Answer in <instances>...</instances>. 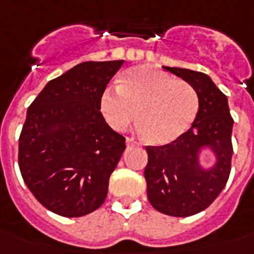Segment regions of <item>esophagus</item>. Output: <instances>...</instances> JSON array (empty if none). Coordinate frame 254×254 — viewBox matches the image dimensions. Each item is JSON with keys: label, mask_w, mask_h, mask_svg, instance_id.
I'll return each instance as SVG.
<instances>
[{"label": "esophagus", "mask_w": 254, "mask_h": 254, "mask_svg": "<svg viewBox=\"0 0 254 254\" xmlns=\"http://www.w3.org/2000/svg\"><path fill=\"white\" fill-rule=\"evenodd\" d=\"M127 146H130V145H138V143L135 142L134 138H131V137H127Z\"/></svg>", "instance_id": "obj_1"}]
</instances>
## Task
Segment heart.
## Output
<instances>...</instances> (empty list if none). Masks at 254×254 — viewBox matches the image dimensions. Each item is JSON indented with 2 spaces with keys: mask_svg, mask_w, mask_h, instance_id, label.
Masks as SVG:
<instances>
[{
  "mask_svg": "<svg viewBox=\"0 0 254 254\" xmlns=\"http://www.w3.org/2000/svg\"><path fill=\"white\" fill-rule=\"evenodd\" d=\"M100 109L116 130H125L138 119L145 138L154 145H165L192 125L199 111V96L187 81L150 65H137L124 72L119 87L104 91Z\"/></svg>",
  "mask_w": 254,
  "mask_h": 254,
  "instance_id": "b5f03b06",
  "label": "heart"
}]
</instances>
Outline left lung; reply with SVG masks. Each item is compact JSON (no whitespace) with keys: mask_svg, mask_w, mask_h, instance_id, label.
<instances>
[{"mask_svg":"<svg viewBox=\"0 0 254 254\" xmlns=\"http://www.w3.org/2000/svg\"><path fill=\"white\" fill-rule=\"evenodd\" d=\"M192 85L199 96V111L189 130L162 146H146L147 199L157 211L186 217L212 204L227 185L232 161V127L227 96L205 73L163 67ZM209 146L217 165L203 170L197 162L200 149Z\"/></svg>","mask_w":254,"mask_h":254,"instance_id":"obj_1","label":"left lung"}]
</instances>
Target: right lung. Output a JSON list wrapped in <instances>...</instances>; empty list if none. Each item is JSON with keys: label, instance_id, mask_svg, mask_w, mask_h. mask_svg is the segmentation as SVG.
<instances>
[{"label": "right lung", "instance_id": "right-lung-1", "mask_svg": "<svg viewBox=\"0 0 254 254\" xmlns=\"http://www.w3.org/2000/svg\"><path fill=\"white\" fill-rule=\"evenodd\" d=\"M124 61L84 62L50 80L27 109L18 143L22 178L51 212L84 216L103 204L125 137L100 112Z\"/></svg>", "mask_w": 254, "mask_h": 254}]
</instances>
